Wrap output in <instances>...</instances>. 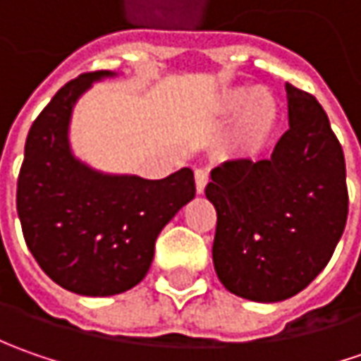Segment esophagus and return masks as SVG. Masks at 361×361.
Here are the masks:
<instances>
[{
    "label": "esophagus",
    "mask_w": 361,
    "mask_h": 361,
    "mask_svg": "<svg viewBox=\"0 0 361 361\" xmlns=\"http://www.w3.org/2000/svg\"><path fill=\"white\" fill-rule=\"evenodd\" d=\"M195 180H197V192H199V195L204 192V187H207V183H209V169H204V166L197 169V171H195Z\"/></svg>",
    "instance_id": "esophagus-1"
}]
</instances>
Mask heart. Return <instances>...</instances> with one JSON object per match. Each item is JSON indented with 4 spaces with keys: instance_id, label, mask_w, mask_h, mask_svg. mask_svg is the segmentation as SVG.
I'll use <instances>...</instances> for the list:
<instances>
[{
    "instance_id": "1",
    "label": "heart",
    "mask_w": 361,
    "mask_h": 361,
    "mask_svg": "<svg viewBox=\"0 0 361 361\" xmlns=\"http://www.w3.org/2000/svg\"><path fill=\"white\" fill-rule=\"evenodd\" d=\"M223 114H237L243 110V132L249 145H259L267 138L275 124L277 108L265 90H231L219 100Z\"/></svg>"
}]
</instances>
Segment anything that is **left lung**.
Segmentation results:
<instances>
[{
  "label": "left lung",
  "instance_id": "8db88e82",
  "mask_svg": "<svg viewBox=\"0 0 361 361\" xmlns=\"http://www.w3.org/2000/svg\"><path fill=\"white\" fill-rule=\"evenodd\" d=\"M289 130L267 160L219 164L204 188L216 209V277L239 298L275 303L305 289L348 221L345 159L326 110L285 84Z\"/></svg>",
  "mask_w": 361,
  "mask_h": 361
}]
</instances>
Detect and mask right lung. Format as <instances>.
<instances>
[{
  "mask_svg": "<svg viewBox=\"0 0 361 361\" xmlns=\"http://www.w3.org/2000/svg\"><path fill=\"white\" fill-rule=\"evenodd\" d=\"M100 70L56 92L27 132L18 176V215L27 249L51 281L78 295L128 291L150 269L164 225L195 199V174L166 178L104 174L78 160L68 142L76 100Z\"/></svg>",
  "mask_w": 361,
  "mask_h": 361,
  "instance_id": "1",
  "label": "right lung"
}]
</instances>
